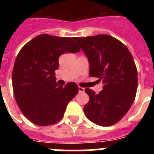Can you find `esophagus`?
Instances as JSON below:
<instances>
[{"instance_id": "1", "label": "esophagus", "mask_w": 154, "mask_h": 154, "mask_svg": "<svg viewBox=\"0 0 154 154\" xmlns=\"http://www.w3.org/2000/svg\"><path fill=\"white\" fill-rule=\"evenodd\" d=\"M84 91H85V89H84V88H82V87H81V86H79V92H83Z\"/></svg>"}]
</instances>
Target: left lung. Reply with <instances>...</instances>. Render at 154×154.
Instances as JSON below:
<instances>
[{
    "mask_svg": "<svg viewBox=\"0 0 154 154\" xmlns=\"http://www.w3.org/2000/svg\"><path fill=\"white\" fill-rule=\"evenodd\" d=\"M73 39L89 59L90 76L103 83L99 94L85 89L89 101L84 112L95 124L112 126L126 115L136 97L138 79L133 56L123 43L110 35Z\"/></svg>",
    "mask_w": 154,
    "mask_h": 154,
    "instance_id": "left-lung-1",
    "label": "left lung"
}]
</instances>
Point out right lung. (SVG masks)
<instances>
[{
	"label": "right lung",
	"mask_w": 154,
	"mask_h": 154,
	"mask_svg": "<svg viewBox=\"0 0 154 154\" xmlns=\"http://www.w3.org/2000/svg\"><path fill=\"white\" fill-rule=\"evenodd\" d=\"M80 48L73 38L43 34L24 45L16 58L12 85L15 100L24 116L38 126L58 123L68 103L79 92L75 82L56 83L58 58Z\"/></svg>",
	"instance_id": "right-lung-1"
}]
</instances>
